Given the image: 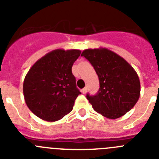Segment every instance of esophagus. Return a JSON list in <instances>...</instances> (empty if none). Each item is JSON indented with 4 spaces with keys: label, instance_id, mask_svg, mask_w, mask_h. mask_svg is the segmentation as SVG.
<instances>
[{
    "label": "esophagus",
    "instance_id": "34e87169",
    "mask_svg": "<svg viewBox=\"0 0 159 159\" xmlns=\"http://www.w3.org/2000/svg\"><path fill=\"white\" fill-rule=\"evenodd\" d=\"M86 92H87V88H86V87L81 89V93H82L83 94H85V93H86Z\"/></svg>",
    "mask_w": 159,
    "mask_h": 159
}]
</instances>
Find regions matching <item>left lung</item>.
<instances>
[{"instance_id": "8db88e82", "label": "left lung", "mask_w": 159, "mask_h": 159, "mask_svg": "<svg viewBox=\"0 0 159 159\" xmlns=\"http://www.w3.org/2000/svg\"><path fill=\"white\" fill-rule=\"evenodd\" d=\"M81 56L93 65L100 81L96 95L86 96L93 109L110 119L125 115L140 98V82L136 70L125 59L107 48H89Z\"/></svg>"}]
</instances>
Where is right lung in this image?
<instances>
[{"mask_svg": "<svg viewBox=\"0 0 159 159\" xmlns=\"http://www.w3.org/2000/svg\"><path fill=\"white\" fill-rule=\"evenodd\" d=\"M81 54L78 49H56L31 66L23 81L28 108L41 119L56 121L73 109L79 94L73 64Z\"/></svg>", "mask_w": 159, "mask_h": 159, "instance_id": "1", "label": "right lung"}]
</instances>
